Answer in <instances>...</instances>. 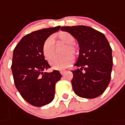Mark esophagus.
I'll use <instances>...</instances> for the list:
<instances>
[{
	"label": "esophagus",
	"instance_id": "34e87169",
	"mask_svg": "<svg viewBox=\"0 0 125 125\" xmlns=\"http://www.w3.org/2000/svg\"><path fill=\"white\" fill-rule=\"evenodd\" d=\"M66 72V70H61L60 71V73L62 74V75H64L65 73Z\"/></svg>",
	"mask_w": 125,
	"mask_h": 125
}]
</instances>
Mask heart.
<instances>
[{
  "label": "heart",
  "mask_w": 125,
  "mask_h": 125,
  "mask_svg": "<svg viewBox=\"0 0 125 125\" xmlns=\"http://www.w3.org/2000/svg\"><path fill=\"white\" fill-rule=\"evenodd\" d=\"M58 38L62 42L66 44L62 51L61 55L55 56L50 61L51 66L54 69L64 70L69 65L73 59V56L76 54V48L73 43L74 38L70 33L65 31L59 32ZM55 53L54 40L52 37H49L44 41L42 45V53L47 60L53 57Z\"/></svg>",
  "instance_id": "1"
}]
</instances>
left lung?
I'll list each match as a JSON object with an SVG mask.
<instances>
[{
  "mask_svg": "<svg viewBox=\"0 0 125 125\" xmlns=\"http://www.w3.org/2000/svg\"><path fill=\"white\" fill-rule=\"evenodd\" d=\"M77 39L78 59L72 71V87L79 97L93 99L104 93L110 83L113 66L112 48L105 35L89 26L62 27Z\"/></svg>",
  "mask_w": 125,
  "mask_h": 125,
  "instance_id": "8db88e82",
  "label": "left lung"
}]
</instances>
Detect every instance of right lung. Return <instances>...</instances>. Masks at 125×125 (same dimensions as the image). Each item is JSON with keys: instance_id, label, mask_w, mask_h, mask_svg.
<instances>
[{"instance_id": "right-lung-1", "label": "right lung", "mask_w": 125, "mask_h": 125, "mask_svg": "<svg viewBox=\"0 0 125 125\" xmlns=\"http://www.w3.org/2000/svg\"><path fill=\"white\" fill-rule=\"evenodd\" d=\"M60 28L59 26L31 32L24 36L13 50L11 68L15 86L22 97L35 107L53 101L55 84L62 77L57 70L45 72L51 66L42 53L45 39Z\"/></svg>"}]
</instances>
